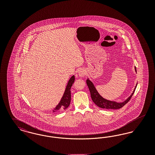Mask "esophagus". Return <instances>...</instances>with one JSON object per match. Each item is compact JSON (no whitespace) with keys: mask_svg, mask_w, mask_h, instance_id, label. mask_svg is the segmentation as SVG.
I'll list each match as a JSON object with an SVG mask.
<instances>
[{"mask_svg":"<svg viewBox=\"0 0 155 155\" xmlns=\"http://www.w3.org/2000/svg\"><path fill=\"white\" fill-rule=\"evenodd\" d=\"M79 74L80 77H84L86 74V71H85V70L84 69H81V70L79 71V74Z\"/></svg>","mask_w":155,"mask_h":155,"instance_id":"esophagus-1","label":"esophagus"}]
</instances>
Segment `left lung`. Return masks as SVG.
<instances>
[{
	"label": "left lung",
	"mask_w": 155,
	"mask_h": 155,
	"mask_svg": "<svg viewBox=\"0 0 155 155\" xmlns=\"http://www.w3.org/2000/svg\"><path fill=\"white\" fill-rule=\"evenodd\" d=\"M135 71L137 72L136 67H135ZM87 84L88 87L92 101L95 103V104L97 105L98 107L102 108V109H120L122 107H123L125 104L128 103L129 102V101L131 99V97L133 96V94L135 91V89L137 88V84L135 88L133 91V94L131 95V96L128 97L124 102H121V103H117L116 102L106 100V99H104L103 97L99 95V94L97 92L93 83L89 79L87 80Z\"/></svg>",
	"instance_id": "obj_1"
}]
</instances>
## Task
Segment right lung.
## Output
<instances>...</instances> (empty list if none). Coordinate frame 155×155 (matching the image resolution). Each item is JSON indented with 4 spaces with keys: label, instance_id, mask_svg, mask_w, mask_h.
I'll list each match as a JSON object with an SVG mask.
<instances>
[{
    "label": "right lung",
    "instance_id": "right-lung-1",
    "mask_svg": "<svg viewBox=\"0 0 155 155\" xmlns=\"http://www.w3.org/2000/svg\"><path fill=\"white\" fill-rule=\"evenodd\" d=\"M75 81V77L73 75L71 78L69 80V81L67 83L66 88L64 91V93L63 94V96L62 97L60 102H59L58 105L54 109L53 112H57L60 111L66 110L67 108L69 106L70 102H71V88L73 85V83Z\"/></svg>",
    "mask_w": 155,
    "mask_h": 155
}]
</instances>
